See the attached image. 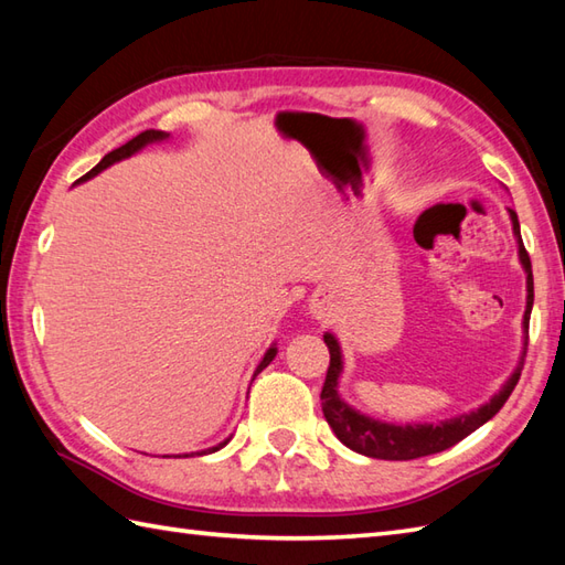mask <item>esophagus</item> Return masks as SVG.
Returning a JSON list of instances; mask_svg holds the SVG:
<instances>
[{"instance_id": "34e87169", "label": "esophagus", "mask_w": 565, "mask_h": 565, "mask_svg": "<svg viewBox=\"0 0 565 565\" xmlns=\"http://www.w3.org/2000/svg\"><path fill=\"white\" fill-rule=\"evenodd\" d=\"M316 316H318V318H326V313H322V310H320V306L316 308Z\"/></svg>"}]
</instances>
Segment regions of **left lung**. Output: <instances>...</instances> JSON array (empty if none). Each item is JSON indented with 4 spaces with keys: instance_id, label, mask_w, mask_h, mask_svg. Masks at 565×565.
Masks as SVG:
<instances>
[{
    "instance_id": "obj_1",
    "label": "left lung",
    "mask_w": 565,
    "mask_h": 565,
    "mask_svg": "<svg viewBox=\"0 0 565 565\" xmlns=\"http://www.w3.org/2000/svg\"><path fill=\"white\" fill-rule=\"evenodd\" d=\"M510 221H512V233H514V243H518V257L522 269L526 274V306H524V318H522V354L518 366L512 369V374L508 381L502 383L500 391L490 395V398L473 407V411L461 413L449 419H439V423H386V419L371 417L362 411H356L354 405L347 403L340 395V376L344 369V359H342V347L340 340L334 338L332 332L322 334L328 350H330V369L326 376V386H322L320 401H322V415H326L328 425L332 427L334 435L356 454L371 456V459H383V461H407V459H419V456H429L454 447L456 441H461L463 437L471 435L481 425H486L490 417H495L498 411L505 401L510 398V393L514 391L522 374V364H524V354H526V334H530V316H532V306H534V276H532V262L526 249L522 245V233H520V221L518 213L508 209Z\"/></svg>"
}]
</instances>
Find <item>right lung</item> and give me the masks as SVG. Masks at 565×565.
Segmentation results:
<instances>
[{
    "mask_svg": "<svg viewBox=\"0 0 565 565\" xmlns=\"http://www.w3.org/2000/svg\"><path fill=\"white\" fill-rule=\"evenodd\" d=\"M164 140H170V134H164V130H146V134H140V136H136L134 140H128L126 146H121V148H116V150H111L109 154H104L102 158V162L94 167V170H89L87 174H84L82 179H77V184H82V182H87V179H92V177H97L99 172H104L106 167H111L114 162H121V160H126V158H130V154H136V152H140L142 148L146 146H152V142H164ZM276 342L269 347L267 352H264V356H262V362L257 364V371H255V376L259 374V371L264 369V366H269L271 362H274V356H276ZM231 441V437L227 439H223L221 444H215V447H209V449H201V451H191V454H167V456H194V454H199V456H203V454H213V451H218V449H223L225 444Z\"/></svg>",
    "mask_w": 565,
    "mask_h": 565,
    "instance_id": "add662e5",
    "label": "right lung"
}]
</instances>
